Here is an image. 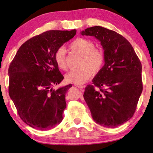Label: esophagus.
Listing matches in <instances>:
<instances>
[{
    "instance_id": "1",
    "label": "esophagus",
    "mask_w": 153,
    "mask_h": 153,
    "mask_svg": "<svg viewBox=\"0 0 153 153\" xmlns=\"http://www.w3.org/2000/svg\"><path fill=\"white\" fill-rule=\"evenodd\" d=\"M74 86L76 87H79V88H80V89H83V88L85 87L84 85H80V84H75Z\"/></svg>"
}]
</instances>
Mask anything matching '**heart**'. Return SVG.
Instances as JSON below:
<instances>
[{
	"label": "heart",
	"mask_w": 153,
	"mask_h": 153,
	"mask_svg": "<svg viewBox=\"0 0 153 153\" xmlns=\"http://www.w3.org/2000/svg\"><path fill=\"white\" fill-rule=\"evenodd\" d=\"M73 52L82 56L79 61L80 68L72 70L65 76L68 82L74 84H82L87 82L93 74L97 73L102 68L104 64V55L102 51L96 49L95 44L91 40L86 38H77L71 44ZM54 61L60 70L67 69L66 50L64 47H60L54 53Z\"/></svg>",
	"instance_id": "obj_1"
}]
</instances>
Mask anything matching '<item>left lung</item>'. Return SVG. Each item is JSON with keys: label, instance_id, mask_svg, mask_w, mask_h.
Returning <instances> with one entry per match:
<instances>
[{"label": "left lung", "instance_id": "obj_1", "mask_svg": "<svg viewBox=\"0 0 153 153\" xmlns=\"http://www.w3.org/2000/svg\"><path fill=\"white\" fill-rule=\"evenodd\" d=\"M81 33L100 42L105 62L93 85L85 87L84 99L97 124L117 127L135 112L143 91L141 62L130 43L116 31L95 26Z\"/></svg>", "mask_w": 153, "mask_h": 153}]
</instances>
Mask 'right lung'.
I'll return each mask as SVG.
<instances>
[{
  "label": "right lung",
  "mask_w": 153,
  "mask_h": 153,
  "mask_svg": "<svg viewBox=\"0 0 153 153\" xmlns=\"http://www.w3.org/2000/svg\"><path fill=\"white\" fill-rule=\"evenodd\" d=\"M76 32L50 30L32 37L19 48L10 64L9 96L19 116L29 126L49 130L63 120L66 93L72 85L52 89L64 79L53 56Z\"/></svg>",
  "instance_id": "add662e5"
}]
</instances>
